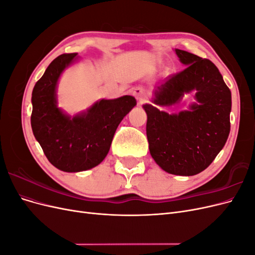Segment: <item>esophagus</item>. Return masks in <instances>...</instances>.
Instances as JSON below:
<instances>
[{
    "label": "esophagus",
    "mask_w": 255,
    "mask_h": 255,
    "mask_svg": "<svg viewBox=\"0 0 255 255\" xmlns=\"http://www.w3.org/2000/svg\"><path fill=\"white\" fill-rule=\"evenodd\" d=\"M133 94L135 95V97L137 98L138 102H139V103H142L144 101L145 98H144V91H143L142 88H140V87L135 88L134 91H133Z\"/></svg>",
    "instance_id": "34e87169"
}]
</instances>
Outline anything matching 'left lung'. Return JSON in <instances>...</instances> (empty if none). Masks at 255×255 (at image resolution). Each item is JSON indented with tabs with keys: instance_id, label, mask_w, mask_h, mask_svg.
Returning <instances> with one entry per match:
<instances>
[{
	"instance_id": "obj_1",
	"label": "left lung",
	"mask_w": 255,
	"mask_h": 255,
	"mask_svg": "<svg viewBox=\"0 0 255 255\" xmlns=\"http://www.w3.org/2000/svg\"><path fill=\"white\" fill-rule=\"evenodd\" d=\"M187 67L169 75L154 92L153 102L172 106L185 94L196 90L198 103L189 111L169 115L144 104L148 116L146 137L151 156L168 173L195 175L210 166L226 144L230 134L231 90L210 59L175 49Z\"/></svg>"
}]
</instances>
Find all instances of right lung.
I'll return each mask as SVG.
<instances>
[{
	"label": "right lung",
	"mask_w": 255,
	"mask_h": 255,
	"mask_svg": "<svg viewBox=\"0 0 255 255\" xmlns=\"http://www.w3.org/2000/svg\"><path fill=\"white\" fill-rule=\"evenodd\" d=\"M78 53L54 59L35 85L30 116L34 136L50 163L59 170L79 172L99 165L110 151L121 120L136 105L132 96L101 100L70 118L56 105V85Z\"/></svg>",
	"instance_id": "obj_1"
}]
</instances>
